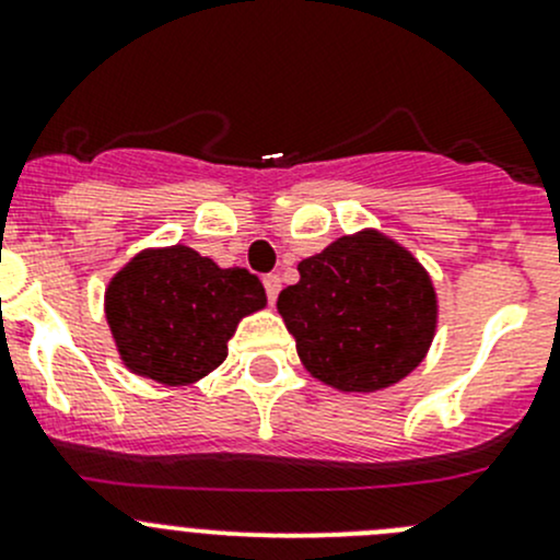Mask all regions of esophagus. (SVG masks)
Segmentation results:
<instances>
[{
  "label": "esophagus",
  "mask_w": 560,
  "mask_h": 560,
  "mask_svg": "<svg viewBox=\"0 0 560 560\" xmlns=\"http://www.w3.org/2000/svg\"><path fill=\"white\" fill-rule=\"evenodd\" d=\"M262 284H265V292H268V301L276 303V298H279V290H281V279H279V276L268 273L262 279Z\"/></svg>",
  "instance_id": "obj_1"
}]
</instances>
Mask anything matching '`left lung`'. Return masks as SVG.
I'll use <instances>...</instances> for the list:
<instances>
[{
	"label": "left lung",
	"mask_w": 560,
	"mask_h": 560,
	"mask_svg": "<svg viewBox=\"0 0 560 560\" xmlns=\"http://www.w3.org/2000/svg\"><path fill=\"white\" fill-rule=\"evenodd\" d=\"M279 308L298 358L341 393H376L409 376L436 336L439 301L415 254L380 230L341 235L298 265Z\"/></svg>",
	"instance_id": "left-lung-1"
}]
</instances>
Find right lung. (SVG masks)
Instances as JSON below:
<instances>
[{
    "mask_svg": "<svg viewBox=\"0 0 560 560\" xmlns=\"http://www.w3.org/2000/svg\"><path fill=\"white\" fill-rule=\"evenodd\" d=\"M265 303L254 273L175 244L143 248L113 276L105 319L132 374L178 387L219 369L238 322Z\"/></svg>",
    "mask_w": 560,
    "mask_h": 560,
    "instance_id": "right-lung-1",
    "label": "right lung"
}]
</instances>
